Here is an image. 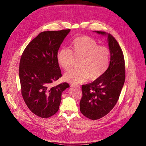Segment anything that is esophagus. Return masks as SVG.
<instances>
[{
    "instance_id": "1",
    "label": "esophagus",
    "mask_w": 146,
    "mask_h": 146,
    "mask_svg": "<svg viewBox=\"0 0 146 146\" xmlns=\"http://www.w3.org/2000/svg\"><path fill=\"white\" fill-rule=\"evenodd\" d=\"M72 87H74V88H78L79 89H80V87L79 85H72Z\"/></svg>"
}]
</instances>
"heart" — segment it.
I'll return each instance as SVG.
<instances>
[{"label":"heart","mask_w":146,"mask_h":146,"mask_svg":"<svg viewBox=\"0 0 146 146\" xmlns=\"http://www.w3.org/2000/svg\"><path fill=\"white\" fill-rule=\"evenodd\" d=\"M72 49L66 47L57 52L58 64L65 70L70 68L73 60V53L82 57L79 68H72L64 76V80L72 84H79L89 78L95 80L106 71L110 63L111 51L105 45H99L94 38L82 36L75 38L72 43Z\"/></svg>","instance_id":"b5f03b06"}]
</instances>
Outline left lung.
I'll return each instance as SVG.
<instances>
[{"instance_id":"8db88e82","label":"left lung","mask_w":146,"mask_h":146,"mask_svg":"<svg viewBox=\"0 0 146 146\" xmlns=\"http://www.w3.org/2000/svg\"><path fill=\"white\" fill-rule=\"evenodd\" d=\"M106 34L104 31H96ZM111 60L108 68L101 78L82 86L80 110L86 118L99 119L108 114L117 103L125 82V67L123 52L117 41L108 34Z\"/></svg>"}]
</instances>
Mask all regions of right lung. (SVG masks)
<instances>
[{"label": "right lung", "instance_id": "1", "mask_svg": "<svg viewBox=\"0 0 146 146\" xmlns=\"http://www.w3.org/2000/svg\"><path fill=\"white\" fill-rule=\"evenodd\" d=\"M70 31L40 33L28 44L21 57L19 73L22 96L31 111L43 118L58 111L61 93L70 87L66 82L51 86L62 76L56 54Z\"/></svg>", "mask_w": 146, "mask_h": 146}]
</instances>
